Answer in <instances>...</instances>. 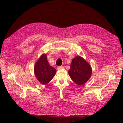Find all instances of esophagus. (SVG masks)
Wrapping results in <instances>:
<instances>
[{
	"label": "esophagus",
	"mask_w": 123,
	"mask_h": 123,
	"mask_svg": "<svg viewBox=\"0 0 123 123\" xmlns=\"http://www.w3.org/2000/svg\"><path fill=\"white\" fill-rule=\"evenodd\" d=\"M64 68V67L63 66H58V67H57V69H58V70H59V69H63V68Z\"/></svg>",
	"instance_id": "obj_1"
}]
</instances>
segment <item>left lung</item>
<instances>
[{
  "label": "left lung",
  "mask_w": 123,
  "mask_h": 123,
  "mask_svg": "<svg viewBox=\"0 0 123 123\" xmlns=\"http://www.w3.org/2000/svg\"><path fill=\"white\" fill-rule=\"evenodd\" d=\"M68 74L76 84L82 85L90 79L92 74V68L84 59L77 56L72 61Z\"/></svg>",
  "instance_id": "1"
}]
</instances>
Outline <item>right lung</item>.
I'll return each mask as SVG.
<instances>
[{
  "label": "right lung",
  "mask_w": 123,
  "mask_h": 123,
  "mask_svg": "<svg viewBox=\"0 0 123 123\" xmlns=\"http://www.w3.org/2000/svg\"><path fill=\"white\" fill-rule=\"evenodd\" d=\"M34 74L42 84H47L55 75L56 70L51 66L47 60V55L43 54L36 62L34 68Z\"/></svg>",
  "instance_id": "obj_1"
}]
</instances>
